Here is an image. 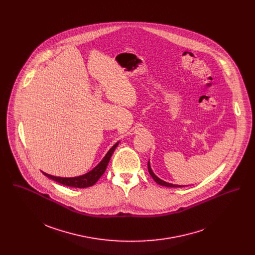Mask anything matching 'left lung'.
I'll use <instances>...</instances> for the list:
<instances>
[{
    "label": "left lung",
    "mask_w": 255,
    "mask_h": 255,
    "mask_svg": "<svg viewBox=\"0 0 255 255\" xmlns=\"http://www.w3.org/2000/svg\"><path fill=\"white\" fill-rule=\"evenodd\" d=\"M148 172H149V174L151 175V177L153 178V180L155 181V182H157V183H159V184H161V185H165V186H168V187H182V185H177V184H173V183H169V182H164V181H162V180H160L158 177H156V175L152 172V170H151V168H150V165H149V162H148Z\"/></svg>",
    "instance_id": "8db88e82"
}]
</instances>
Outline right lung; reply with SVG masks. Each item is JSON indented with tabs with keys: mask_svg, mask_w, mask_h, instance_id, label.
<instances>
[{
	"mask_svg": "<svg viewBox=\"0 0 255 255\" xmlns=\"http://www.w3.org/2000/svg\"><path fill=\"white\" fill-rule=\"evenodd\" d=\"M118 144H119V142L116 143L115 145L110 149L108 153L106 154V156L103 158V160L92 171H90L89 173H87V174H85L83 176L76 177V178H60V177H54V176L48 175L46 173H43V174L46 177L50 178L51 180L59 182V183H62L64 185L73 186V187H79V188L91 186V185H93L95 182H97L101 178V176L105 173L110 159L112 157V154L114 153V151H115V149H116V147L118 146Z\"/></svg>",
	"mask_w": 255,
	"mask_h": 255,
	"instance_id": "obj_1",
	"label": "right lung"
}]
</instances>
